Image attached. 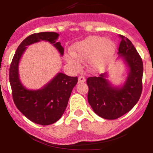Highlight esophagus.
<instances>
[{
  "label": "esophagus",
  "instance_id": "obj_1",
  "mask_svg": "<svg viewBox=\"0 0 153 153\" xmlns=\"http://www.w3.org/2000/svg\"><path fill=\"white\" fill-rule=\"evenodd\" d=\"M86 81V78L84 76H83V75H81V76H79V78H78V83H84Z\"/></svg>",
  "mask_w": 153,
  "mask_h": 153
}]
</instances>
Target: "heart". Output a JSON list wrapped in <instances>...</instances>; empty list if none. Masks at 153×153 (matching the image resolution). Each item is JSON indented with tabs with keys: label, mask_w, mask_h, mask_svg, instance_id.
<instances>
[{
	"label": "heart",
	"mask_w": 153,
	"mask_h": 153,
	"mask_svg": "<svg viewBox=\"0 0 153 153\" xmlns=\"http://www.w3.org/2000/svg\"><path fill=\"white\" fill-rule=\"evenodd\" d=\"M115 44L111 40L99 36H90L77 42L71 48V54L66 60L71 66L79 68L81 61H89L94 68L101 67L113 55Z\"/></svg>",
	"instance_id": "b5f03b06"
}]
</instances>
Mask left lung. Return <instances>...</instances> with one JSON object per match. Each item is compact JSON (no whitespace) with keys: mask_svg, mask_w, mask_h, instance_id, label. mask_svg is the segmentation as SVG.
Masks as SVG:
<instances>
[{"mask_svg":"<svg viewBox=\"0 0 153 153\" xmlns=\"http://www.w3.org/2000/svg\"><path fill=\"white\" fill-rule=\"evenodd\" d=\"M118 54L129 68L125 84L114 87L106 80V74L89 77L88 102L94 112L101 118L114 120L127 113L137 104L142 92L143 62L136 49L127 38L120 35Z\"/></svg>","mask_w":153,"mask_h":153,"instance_id":"8db88e82","label":"left lung"}]
</instances>
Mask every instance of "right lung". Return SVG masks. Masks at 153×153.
Wrapping results in <instances>:
<instances>
[{
    "mask_svg": "<svg viewBox=\"0 0 153 153\" xmlns=\"http://www.w3.org/2000/svg\"><path fill=\"white\" fill-rule=\"evenodd\" d=\"M58 34L44 32L29 35L18 46L10 67V82L14 103L20 112L35 124L49 125L60 119L67 108L69 98L78 77H70L64 73L56 76L42 89L30 90L21 84L18 75V64L27 46L40 41H49L64 55V48L57 42Z\"/></svg>",
    "mask_w": 153,
    "mask_h": 153,
    "instance_id": "1",
    "label": "right lung"
}]
</instances>
